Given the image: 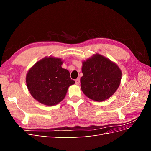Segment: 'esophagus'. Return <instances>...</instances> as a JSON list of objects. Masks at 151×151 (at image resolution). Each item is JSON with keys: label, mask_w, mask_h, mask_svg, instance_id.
<instances>
[{"label": "esophagus", "mask_w": 151, "mask_h": 151, "mask_svg": "<svg viewBox=\"0 0 151 151\" xmlns=\"http://www.w3.org/2000/svg\"><path fill=\"white\" fill-rule=\"evenodd\" d=\"M76 84H79V83H80V79L79 78H77V79H76Z\"/></svg>", "instance_id": "34e87169"}]
</instances>
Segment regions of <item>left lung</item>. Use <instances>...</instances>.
I'll return each instance as SVG.
<instances>
[{
  "mask_svg": "<svg viewBox=\"0 0 151 151\" xmlns=\"http://www.w3.org/2000/svg\"><path fill=\"white\" fill-rule=\"evenodd\" d=\"M81 89L87 97L103 101L115 93L120 84L122 72L115 63L96 54L83 63Z\"/></svg>",
  "mask_w": 151,
  "mask_h": 151,
  "instance_id": "obj_1",
  "label": "left lung"
}]
</instances>
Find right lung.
<instances>
[{"instance_id": "1", "label": "right lung", "mask_w": 151, "mask_h": 151, "mask_svg": "<svg viewBox=\"0 0 151 151\" xmlns=\"http://www.w3.org/2000/svg\"><path fill=\"white\" fill-rule=\"evenodd\" d=\"M60 58H43L30 68L26 76V85L35 99L47 106H53L65 98L67 89L75 81L70 73L62 68Z\"/></svg>"}]
</instances>
